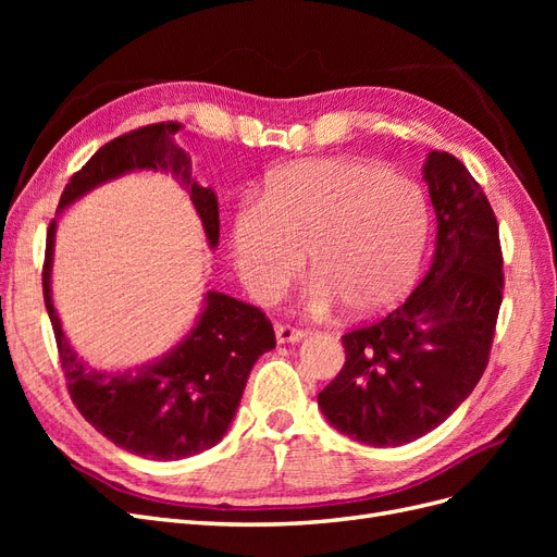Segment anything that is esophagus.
I'll return each mask as SVG.
<instances>
[{
    "label": "esophagus",
    "instance_id": "obj_1",
    "mask_svg": "<svg viewBox=\"0 0 557 557\" xmlns=\"http://www.w3.org/2000/svg\"><path fill=\"white\" fill-rule=\"evenodd\" d=\"M276 342L278 344H295L299 339H305V330L297 327V325H290V323H276Z\"/></svg>",
    "mask_w": 557,
    "mask_h": 557
}]
</instances>
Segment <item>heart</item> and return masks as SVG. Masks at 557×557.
I'll list each match as a JSON object with an SVG mask.
<instances>
[{
  "label": "heart",
  "mask_w": 557,
  "mask_h": 557,
  "mask_svg": "<svg viewBox=\"0 0 557 557\" xmlns=\"http://www.w3.org/2000/svg\"><path fill=\"white\" fill-rule=\"evenodd\" d=\"M430 234L428 201L416 183L385 166L320 158L285 166L262 199L234 213L232 256L260 299L276 297L311 256L309 309L339 301L350 315L393 305L416 281Z\"/></svg>",
  "instance_id": "1"
}]
</instances>
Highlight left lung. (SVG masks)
Returning a JSON list of instances; mask_svg holds the SVG:
<instances>
[{
	"label": "left lung",
	"mask_w": 557,
	"mask_h": 557,
	"mask_svg": "<svg viewBox=\"0 0 557 557\" xmlns=\"http://www.w3.org/2000/svg\"><path fill=\"white\" fill-rule=\"evenodd\" d=\"M425 181L436 211L428 276L397 309L342 336L346 362L318 395L330 423L367 446H401L440 428L491 360L504 293L495 211L446 150H432Z\"/></svg>",
	"instance_id": "obj_1"
}]
</instances>
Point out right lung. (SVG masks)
<instances>
[{
  "instance_id": "obj_1",
  "label": "right lung",
  "mask_w": 557,
  "mask_h": 557,
  "mask_svg": "<svg viewBox=\"0 0 557 557\" xmlns=\"http://www.w3.org/2000/svg\"><path fill=\"white\" fill-rule=\"evenodd\" d=\"M178 129L181 123L174 121L156 123L104 144L64 185L60 209L123 172L164 170L188 188L209 244L215 246L221 234L218 199L211 188L193 181L190 158L174 144ZM53 237L55 221H50L41 274L44 301L66 391L81 416L115 446L150 460H181L215 446L239 407L252 364L276 346L272 320L246 301L209 293L197 327L164 360L125 374L92 372L66 342L50 299Z\"/></svg>"
}]
</instances>
